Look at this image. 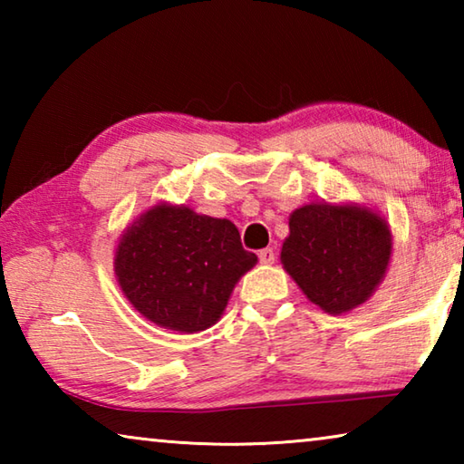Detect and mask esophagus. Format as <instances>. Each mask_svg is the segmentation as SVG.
Instances as JSON below:
<instances>
[{"instance_id": "obj_1", "label": "esophagus", "mask_w": 464, "mask_h": 464, "mask_svg": "<svg viewBox=\"0 0 464 464\" xmlns=\"http://www.w3.org/2000/svg\"><path fill=\"white\" fill-rule=\"evenodd\" d=\"M257 257H260V264L270 266V264H274V260H276V254H274L272 247H266L260 251V254H257Z\"/></svg>"}]
</instances>
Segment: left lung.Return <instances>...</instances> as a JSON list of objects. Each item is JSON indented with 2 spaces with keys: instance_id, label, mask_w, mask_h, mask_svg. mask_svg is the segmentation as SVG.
Masks as SVG:
<instances>
[{
  "instance_id": "obj_1",
  "label": "left lung",
  "mask_w": 464,
  "mask_h": 464,
  "mask_svg": "<svg viewBox=\"0 0 464 464\" xmlns=\"http://www.w3.org/2000/svg\"><path fill=\"white\" fill-rule=\"evenodd\" d=\"M288 227L282 266L325 313L340 315L362 304L387 272L391 231L371 210L307 204L290 215Z\"/></svg>"
}]
</instances>
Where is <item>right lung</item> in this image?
Returning <instances> with one entry per match:
<instances>
[{
	"label": "right lung",
	"mask_w": 464,
	"mask_h": 464,
	"mask_svg": "<svg viewBox=\"0 0 464 464\" xmlns=\"http://www.w3.org/2000/svg\"><path fill=\"white\" fill-rule=\"evenodd\" d=\"M256 262L227 218L157 204L122 235L114 270L140 315L196 334L217 324L237 280Z\"/></svg>",
	"instance_id": "right-lung-1"
}]
</instances>
